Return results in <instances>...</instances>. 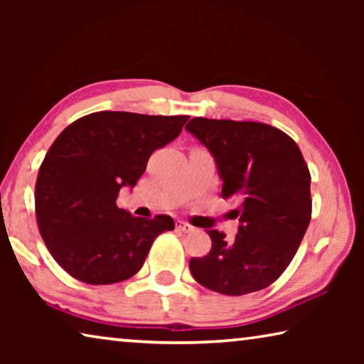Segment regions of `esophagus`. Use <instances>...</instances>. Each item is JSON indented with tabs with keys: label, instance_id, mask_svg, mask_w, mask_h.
Wrapping results in <instances>:
<instances>
[{
	"label": "esophagus",
	"instance_id": "1",
	"mask_svg": "<svg viewBox=\"0 0 364 364\" xmlns=\"http://www.w3.org/2000/svg\"><path fill=\"white\" fill-rule=\"evenodd\" d=\"M176 230H178V231H181V232H189V231H193L194 228L191 226V225H188L186 221L178 220V221H176Z\"/></svg>",
	"mask_w": 364,
	"mask_h": 364
}]
</instances>
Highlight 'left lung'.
Returning a JSON list of instances; mask_svg holds the SVG:
<instances>
[{"label":"left lung","instance_id":"obj_1","mask_svg":"<svg viewBox=\"0 0 364 364\" xmlns=\"http://www.w3.org/2000/svg\"><path fill=\"white\" fill-rule=\"evenodd\" d=\"M186 130L204 144L223 180L221 197H241L234 241L208 230L212 249L191 258L194 279L210 291H262L292 262L311 220L310 170L295 141L260 122L194 117Z\"/></svg>","mask_w":364,"mask_h":364}]
</instances>
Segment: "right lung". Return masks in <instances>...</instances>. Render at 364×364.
Instances as JSON below:
<instances>
[{"label":"right lung","instance_id":"1","mask_svg":"<svg viewBox=\"0 0 364 364\" xmlns=\"http://www.w3.org/2000/svg\"><path fill=\"white\" fill-rule=\"evenodd\" d=\"M188 115L102 110L70 123L49 147L35 184L38 230L54 260L86 284H114L136 274L168 215L151 220L117 207L151 154L181 133Z\"/></svg>","mask_w":364,"mask_h":364}]
</instances>
